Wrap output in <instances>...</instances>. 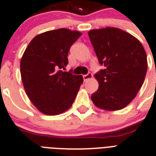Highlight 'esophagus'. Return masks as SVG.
<instances>
[{"instance_id": "obj_1", "label": "esophagus", "mask_w": 156, "mask_h": 156, "mask_svg": "<svg viewBox=\"0 0 156 156\" xmlns=\"http://www.w3.org/2000/svg\"><path fill=\"white\" fill-rule=\"evenodd\" d=\"M92 77H93V75L91 73H88L87 75H83V78H84V81H87V80L90 79V78H92Z\"/></svg>"}]
</instances>
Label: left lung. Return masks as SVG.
<instances>
[{
    "label": "left lung",
    "mask_w": 156,
    "mask_h": 156,
    "mask_svg": "<svg viewBox=\"0 0 156 156\" xmlns=\"http://www.w3.org/2000/svg\"><path fill=\"white\" fill-rule=\"evenodd\" d=\"M88 36L104 69L94 75L99 83L94 104L110 111L124 108L136 96L147 72V57L140 40L116 27L91 30Z\"/></svg>",
    "instance_id": "obj_1"
}]
</instances>
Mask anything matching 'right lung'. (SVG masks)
<instances>
[{
    "mask_svg": "<svg viewBox=\"0 0 156 156\" xmlns=\"http://www.w3.org/2000/svg\"><path fill=\"white\" fill-rule=\"evenodd\" d=\"M81 33L61 28L40 33L29 43L20 61L24 89L33 105L46 115H58L72 107L82 75L63 72L68 54Z\"/></svg>",
    "mask_w": 156,
    "mask_h": 156,
    "instance_id": "obj_1",
    "label": "right lung"
}]
</instances>
